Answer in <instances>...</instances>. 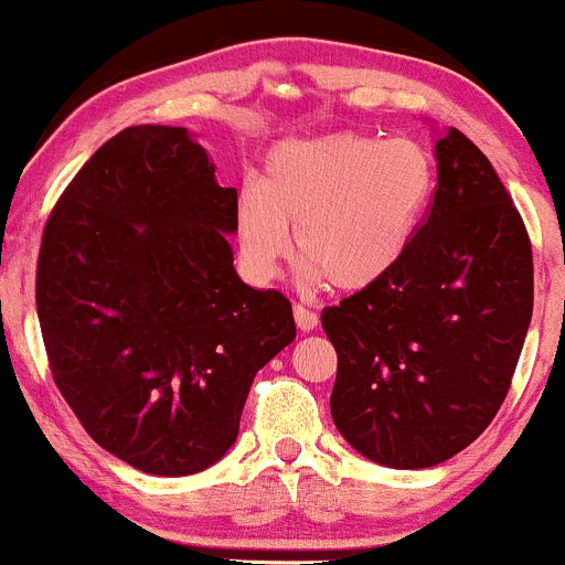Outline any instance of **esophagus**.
<instances>
[{"mask_svg": "<svg viewBox=\"0 0 565 565\" xmlns=\"http://www.w3.org/2000/svg\"><path fill=\"white\" fill-rule=\"evenodd\" d=\"M294 321L301 332H312L318 327V316L312 310H307L305 305H294Z\"/></svg>", "mask_w": 565, "mask_h": 565, "instance_id": "1", "label": "esophagus"}]
</instances>
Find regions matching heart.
<instances>
[{"mask_svg": "<svg viewBox=\"0 0 565 565\" xmlns=\"http://www.w3.org/2000/svg\"><path fill=\"white\" fill-rule=\"evenodd\" d=\"M434 159L415 139L338 131L275 145L233 209L238 258L269 280L288 253L307 277L343 294L382 282L431 203Z\"/></svg>", "mask_w": 565, "mask_h": 565, "instance_id": "1", "label": "heart"}]
</instances>
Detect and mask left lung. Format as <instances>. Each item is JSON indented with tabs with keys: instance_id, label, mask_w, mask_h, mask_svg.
<instances>
[{
	"instance_id": "8db88e82",
	"label": "left lung",
	"mask_w": 565,
	"mask_h": 565,
	"mask_svg": "<svg viewBox=\"0 0 565 565\" xmlns=\"http://www.w3.org/2000/svg\"><path fill=\"white\" fill-rule=\"evenodd\" d=\"M437 192L401 264L321 312L338 351L332 420L365 459L423 470L505 401L533 316V249L491 161L450 128Z\"/></svg>"
}]
</instances>
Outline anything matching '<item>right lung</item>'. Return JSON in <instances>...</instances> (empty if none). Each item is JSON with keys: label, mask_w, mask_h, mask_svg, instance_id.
Listing matches in <instances>:
<instances>
[{"label": "right lung", "mask_w": 565, "mask_h": 565, "mask_svg": "<svg viewBox=\"0 0 565 565\" xmlns=\"http://www.w3.org/2000/svg\"><path fill=\"white\" fill-rule=\"evenodd\" d=\"M178 126L100 145L54 205L35 301L54 384L134 470L192 475L238 437L253 379L296 338L280 290L233 269L236 189Z\"/></svg>", "instance_id": "right-lung-1"}]
</instances>
